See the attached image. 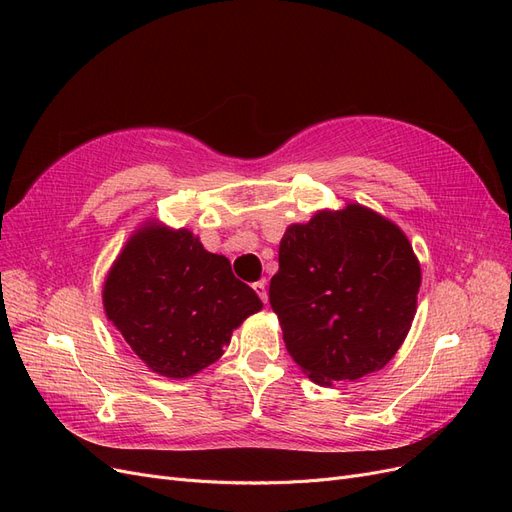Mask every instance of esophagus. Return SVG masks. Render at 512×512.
I'll use <instances>...</instances> for the list:
<instances>
[{
	"instance_id": "1",
	"label": "esophagus",
	"mask_w": 512,
	"mask_h": 512,
	"mask_svg": "<svg viewBox=\"0 0 512 512\" xmlns=\"http://www.w3.org/2000/svg\"><path fill=\"white\" fill-rule=\"evenodd\" d=\"M253 289H255V293L259 295V300H261L263 304H268V289H266V283H263V280H259V283L253 285Z\"/></svg>"
}]
</instances>
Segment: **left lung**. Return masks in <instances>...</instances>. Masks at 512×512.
Listing matches in <instances>:
<instances>
[{
  "mask_svg": "<svg viewBox=\"0 0 512 512\" xmlns=\"http://www.w3.org/2000/svg\"><path fill=\"white\" fill-rule=\"evenodd\" d=\"M419 287L406 234L351 202L285 229L270 304L295 364L329 387L389 364L415 319Z\"/></svg>",
  "mask_w": 512,
  "mask_h": 512,
  "instance_id": "obj_1",
  "label": "left lung"
}]
</instances>
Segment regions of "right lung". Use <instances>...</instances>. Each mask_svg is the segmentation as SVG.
<instances>
[{"instance_id": "1", "label": "right lung", "mask_w": 512, "mask_h": 512, "mask_svg": "<svg viewBox=\"0 0 512 512\" xmlns=\"http://www.w3.org/2000/svg\"><path fill=\"white\" fill-rule=\"evenodd\" d=\"M102 302L148 370L189 378L214 364L234 329L263 308L232 263L189 229L144 221L110 266Z\"/></svg>"}]
</instances>
